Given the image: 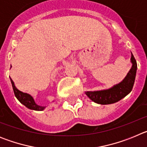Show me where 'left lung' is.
Returning a JSON list of instances; mask_svg holds the SVG:
<instances>
[{
	"label": "left lung",
	"mask_w": 147,
	"mask_h": 147,
	"mask_svg": "<svg viewBox=\"0 0 147 147\" xmlns=\"http://www.w3.org/2000/svg\"><path fill=\"white\" fill-rule=\"evenodd\" d=\"M131 54L132 67L124 80L109 89L86 91L85 94L90 99L99 105H110L119 102L132 91L137 72V62L132 53Z\"/></svg>",
	"instance_id": "obj_1"
}]
</instances>
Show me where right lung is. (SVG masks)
<instances>
[{"instance_id": "obj_1", "label": "right lung", "mask_w": 147, "mask_h": 147, "mask_svg": "<svg viewBox=\"0 0 147 147\" xmlns=\"http://www.w3.org/2000/svg\"><path fill=\"white\" fill-rule=\"evenodd\" d=\"M11 85H12L13 90H14V93H15L16 98H18V101L20 103L23 104L27 108L30 109V110H37V111H42L45 108V106H40L37 104H36V102H34V99L31 95L19 90L15 87V83L12 81V80H11Z\"/></svg>"}]
</instances>
